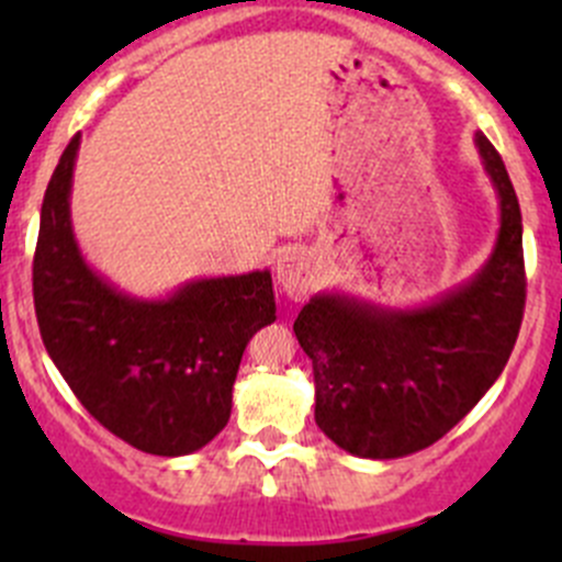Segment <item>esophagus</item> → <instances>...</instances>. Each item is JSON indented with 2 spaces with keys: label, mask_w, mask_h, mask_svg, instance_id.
I'll return each mask as SVG.
<instances>
[{
  "label": "esophagus",
  "mask_w": 562,
  "mask_h": 562,
  "mask_svg": "<svg viewBox=\"0 0 562 562\" xmlns=\"http://www.w3.org/2000/svg\"><path fill=\"white\" fill-rule=\"evenodd\" d=\"M274 277L277 285H280V291L288 299L304 302L310 296V291L315 288L313 258L307 252H302V249H285V252L277 255Z\"/></svg>",
  "instance_id": "34e87169"
}]
</instances>
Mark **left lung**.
<instances>
[{"label":"left lung","mask_w":562,"mask_h":562,"mask_svg":"<svg viewBox=\"0 0 562 562\" xmlns=\"http://www.w3.org/2000/svg\"><path fill=\"white\" fill-rule=\"evenodd\" d=\"M501 209L495 247L462 285L418 307L315 293L293 331L313 361L315 422L353 457L400 459L462 422L501 378L525 310L522 212L506 166L475 133Z\"/></svg>","instance_id":"8db88e82"}]
</instances>
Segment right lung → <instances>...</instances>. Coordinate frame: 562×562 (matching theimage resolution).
<instances>
[{
  "label": "right lung",
  "mask_w": 562,
  "mask_h": 562,
  "mask_svg": "<svg viewBox=\"0 0 562 562\" xmlns=\"http://www.w3.org/2000/svg\"><path fill=\"white\" fill-rule=\"evenodd\" d=\"M81 135L48 181L35 249V313L50 361L81 405L138 451L184 457L231 418L241 353L277 321L271 271L201 277L133 296L83 258L70 217Z\"/></svg>",
  "instance_id": "add662e5"
}]
</instances>
